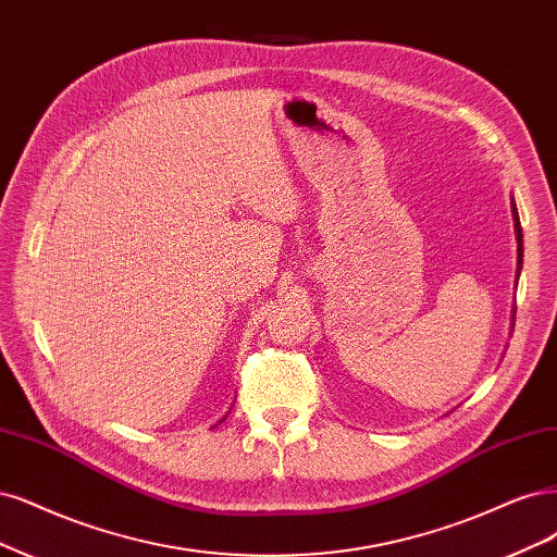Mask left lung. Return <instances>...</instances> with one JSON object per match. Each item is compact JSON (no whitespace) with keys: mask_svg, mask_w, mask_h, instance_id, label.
<instances>
[{"mask_svg":"<svg viewBox=\"0 0 557 557\" xmlns=\"http://www.w3.org/2000/svg\"><path fill=\"white\" fill-rule=\"evenodd\" d=\"M511 216H513V230H516V242H519V248H516V253H519V267H516V276L521 274V267H523V233H521V221H519V209H516V202L511 198ZM511 330H513V320H511Z\"/></svg>","mask_w":557,"mask_h":557,"instance_id":"1","label":"left lung"}]
</instances>
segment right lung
<instances>
[{"label":"right lung","mask_w":557,"mask_h":557,"mask_svg":"<svg viewBox=\"0 0 557 557\" xmlns=\"http://www.w3.org/2000/svg\"><path fill=\"white\" fill-rule=\"evenodd\" d=\"M223 419H225V417H223ZM223 419H221V421H223ZM221 421H219V424H221ZM219 424H216V426H219Z\"/></svg>","instance_id":"1"}]
</instances>
